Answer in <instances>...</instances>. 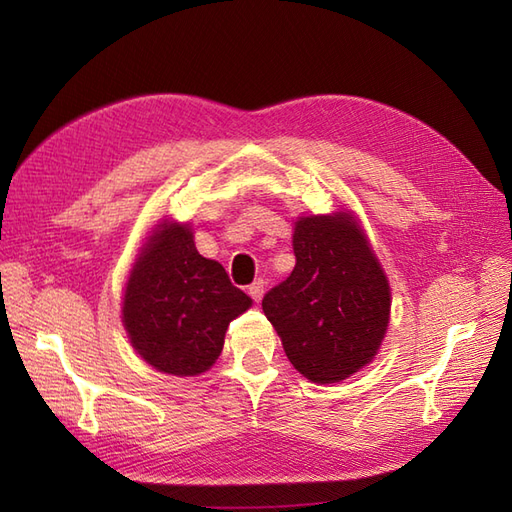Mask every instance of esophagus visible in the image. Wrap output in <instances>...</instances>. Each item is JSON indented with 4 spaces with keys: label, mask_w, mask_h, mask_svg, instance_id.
I'll return each instance as SVG.
<instances>
[{
    "label": "esophagus",
    "mask_w": 512,
    "mask_h": 512,
    "mask_svg": "<svg viewBox=\"0 0 512 512\" xmlns=\"http://www.w3.org/2000/svg\"><path fill=\"white\" fill-rule=\"evenodd\" d=\"M247 292H250V297L254 301H260L262 294H265V280H256L250 288H247Z\"/></svg>",
    "instance_id": "esophagus-1"
}]
</instances>
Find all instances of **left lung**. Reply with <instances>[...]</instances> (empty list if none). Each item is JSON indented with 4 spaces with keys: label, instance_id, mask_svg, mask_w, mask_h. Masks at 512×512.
I'll return each instance as SVG.
<instances>
[{
    "label": "left lung",
    "instance_id": "1",
    "mask_svg": "<svg viewBox=\"0 0 512 512\" xmlns=\"http://www.w3.org/2000/svg\"><path fill=\"white\" fill-rule=\"evenodd\" d=\"M297 265L262 299L292 367L318 384L342 382L371 363L389 327L391 288L350 213L294 222Z\"/></svg>",
    "mask_w": 512,
    "mask_h": 512
}]
</instances>
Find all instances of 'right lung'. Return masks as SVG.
<instances>
[{
  "mask_svg": "<svg viewBox=\"0 0 512 512\" xmlns=\"http://www.w3.org/2000/svg\"><path fill=\"white\" fill-rule=\"evenodd\" d=\"M252 307L192 228L164 222L138 254L123 294V327L141 359L170 376H198L218 359L230 320Z\"/></svg>",
  "mask_w": 512,
  "mask_h": 512,
  "instance_id": "right-lung-1",
  "label": "right lung"
}]
</instances>
